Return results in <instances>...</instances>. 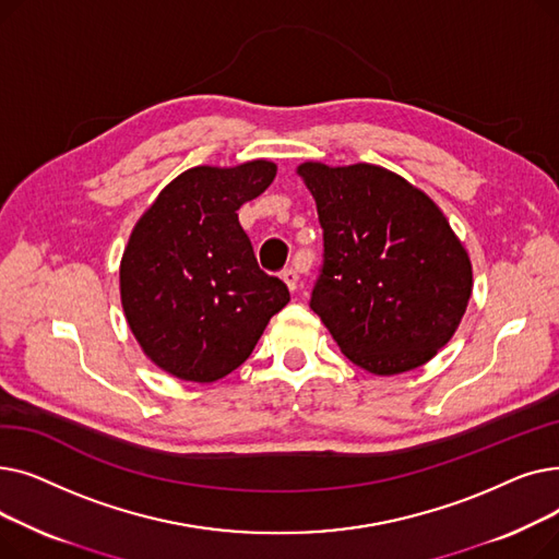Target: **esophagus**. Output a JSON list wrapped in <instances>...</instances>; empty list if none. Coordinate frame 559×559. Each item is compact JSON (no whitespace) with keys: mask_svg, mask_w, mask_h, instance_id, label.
<instances>
[{"mask_svg":"<svg viewBox=\"0 0 559 559\" xmlns=\"http://www.w3.org/2000/svg\"><path fill=\"white\" fill-rule=\"evenodd\" d=\"M281 278L285 281V285L295 292L299 287V267H287L281 272Z\"/></svg>","mask_w":559,"mask_h":559,"instance_id":"34e87169","label":"esophagus"}]
</instances>
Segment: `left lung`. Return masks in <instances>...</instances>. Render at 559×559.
Segmentation results:
<instances>
[{
	"label": "left lung",
	"mask_w": 559,
	"mask_h": 559,
	"mask_svg": "<svg viewBox=\"0 0 559 559\" xmlns=\"http://www.w3.org/2000/svg\"><path fill=\"white\" fill-rule=\"evenodd\" d=\"M324 228L310 308L342 354L376 376L426 365L472 299V260L437 203L369 163H304Z\"/></svg>",
	"instance_id": "8db88e82"
}]
</instances>
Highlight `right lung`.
I'll return each instance as SVG.
<instances>
[{"instance_id":"1","label":"right lung","mask_w":559,"mask_h":559,"mask_svg":"<svg viewBox=\"0 0 559 559\" xmlns=\"http://www.w3.org/2000/svg\"><path fill=\"white\" fill-rule=\"evenodd\" d=\"M274 176L270 160L199 165L176 176L138 219L120 295L131 333L163 371L192 383L224 378L287 306V285L258 267L238 222L240 205Z\"/></svg>"}]
</instances>
